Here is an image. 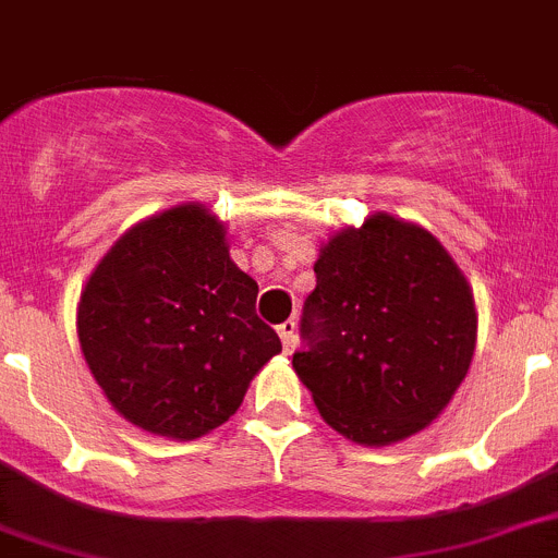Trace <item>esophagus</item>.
Returning <instances> with one entry per match:
<instances>
[{
  "instance_id": "obj_1",
  "label": "esophagus",
  "mask_w": 558,
  "mask_h": 558,
  "mask_svg": "<svg viewBox=\"0 0 558 558\" xmlns=\"http://www.w3.org/2000/svg\"><path fill=\"white\" fill-rule=\"evenodd\" d=\"M278 336H280V341H283L286 350H291V347H294V343H296V322L294 319H286L283 325L278 327Z\"/></svg>"
}]
</instances>
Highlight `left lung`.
Wrapping results in <instances>:
<instances>
[{"label": "left lung", "instance_id": "obj_1", "mask_svg": "<svg viewBox=\"0 0 558 558\" xmlns=\"http://www.w3.org/2000/svg\"><path fill=\"white\" fill-rule=\"evenodd\" d=\"M291 366L322 418L385 446L440 415L476 347L468 280L429 231L372 215L322 247Z\"/></svg>", "mask_w": 558, "mask_h": 558}]
</instances>
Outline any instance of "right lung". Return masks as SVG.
Returning <instances> with one entry per match:
<instances>
[{
    "label": "right lung",
    "instance_id": "add662e5",
    "mask_svg": "<svg viewBox=\"0 0 558 558\" xmlns=\"http://www.w3.org/2000/svg\"><path fill=\"white\" fill-rule=\"evenodd\" d=\"M258 286L231 262L203 206H179L114 242L80 300V343L112 408L154 435L226 424L280 352L255 314Z\"/></svg>",
    "mask_w": 558,
    "mask_h": 558
}]
</instances>
